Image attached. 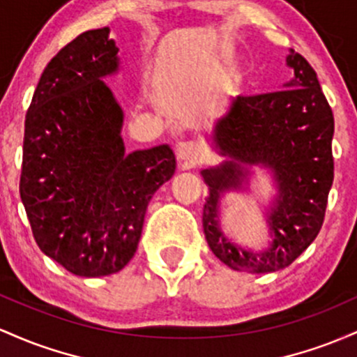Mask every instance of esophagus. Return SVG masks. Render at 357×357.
I'll use <instances>...</instances> for the list:
<instances>
[{
	"label": "esophagus",
	"instance_id": "esophagus-1",
	"mask_svg": "<svg viewBox=\"0 0 357 357\" xmlns=\"http://www.w3.org/2000/svg\"><path fill=\"white\" fill-rule=\"evenodd\" d=\"M177 158L187 167L195 165L200 160V146L195 142H180L177 145Z\"/></svg>",
	"mask_w": 357,
	"mask_h": 357
}]
</instances>
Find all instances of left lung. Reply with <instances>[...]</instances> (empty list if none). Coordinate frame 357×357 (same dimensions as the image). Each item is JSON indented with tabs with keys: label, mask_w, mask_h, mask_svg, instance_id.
Here are the masks:
<instances>
[{
	"label": "left lung",
	"mask_w": 357,
	"mask_h": 357,
	"mask_svg": "<svg viewBox=\"0 0 357 357\" xmlns=\"http://www.w3.org/2000/svg\"><path fill=\"white\" fill-rule=\"evenodd\" d=\"M287 66L294 79L285 87L258 96H238L215 123L214 145L229 160L202 170L209 185L204 204V234L212 253L232 270L271 273L295 261L317 238L334 180V114L310 63L290 50ZM274 172L279 187L268 211L274 243L255 254L231 243L218 227V200L226 190L241 188L246 166Z\"/></svg>",
	"instance_id": "8db88e82"
}]
</instances>
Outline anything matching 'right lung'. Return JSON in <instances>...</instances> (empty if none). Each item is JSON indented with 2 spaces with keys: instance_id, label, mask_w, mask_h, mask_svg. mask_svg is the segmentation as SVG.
<instances>
[{
  "instance_id": "add662e5",
  "label": "right lung",
  "mask_w": 357,
  "mask_h": 357,
  "mask_svg": "<svg viewBox=\"0 0 357 357\" xmlns=\"http://www.w3.org/2000/svg\"><path fill=\"white\" fill-rule=\"evenodd\" d=\"M109 28L84 31L47 63L25 118L20 197L38 248L70 273L106 276L133 258L148 202L175 174L168 145L126 153Z\"/></svg>"
}]
</instances>
